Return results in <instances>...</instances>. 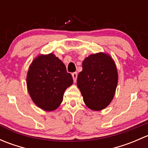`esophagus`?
I'll return each instance as SVG.
<instances>
[{"label":"esophagus","mask_w":148,"mask_h":148,"mask_svg":"<svg viewBox=\"0 0 148 148\" xmlns=\"http://www.w3.org/2000/svg\"><path fill=\"white\" fill-rule=\"evenodd\" d=\"M72 77H73V79H74V82H77V72H74L72 73Z\"/></svg>","instance_id":"34e87169"}]
</instances>
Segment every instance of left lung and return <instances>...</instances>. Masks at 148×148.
I'll return each mask as SVG.
<instances>
[{
    "instance_id": "left-lung-1",
    "label": "left lung",
    "mask_w": 148,
    "mask_h": 148,
    "mask_svg": "<svg viewBox=\"0 0 148 148\" xmlns=\"http://www.w3.org/2000/svg\"><path fill=\"white\" fill-rule=\"evenodd\" d=\"M77 86L85 104L92 110H102L114 96L117 82V67L111 56L104 53L91 54L83 61Z\"/></svg>"
}]
</instances>
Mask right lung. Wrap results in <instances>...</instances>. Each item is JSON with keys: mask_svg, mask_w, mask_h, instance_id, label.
<instances>
[{"mask_svg": "<svg viewBox=\"0 0 148 148\" xmlns=\"http://www.w3.org/2000/svg\"><path fill=\"white\" fill-rule=\"evenodd\" d=\"M26 84L33 102L45 111H53L62 102L73 78L63 62L51 53L34 59L28 69Z\"/></svg>", "mask_w": 148, "mask_h": 148, "instance_id": "1", "label": "right lung"}]
</instances>
